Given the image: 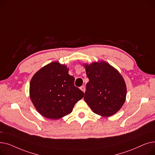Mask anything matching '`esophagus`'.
Here are the masks:
<instances>
[{"instance_id":"1","label":"esophagus","mask_w":155,"mask_h":155,"mask_svg":"<svg viewBox=\"0 0 155 155\" xmlns=\"http://www.w3.org/2000/svg\"><path fill=\"white\" fill-rule=\"evenodd\" d=\"M80 90L82 91V92H85V86L83 85V86H82V87H80Z\"/></svg>"}]
</instances>
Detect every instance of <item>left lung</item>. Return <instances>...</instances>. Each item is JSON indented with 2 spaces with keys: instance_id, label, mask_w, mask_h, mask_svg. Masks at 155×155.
Returning a JSON list of instances; mask_svg holds the SVG:
<instances>
[{
  "instance_id": "8db88e82",
  "label": "left lung",
  "mask_w": 155,
  "mask_h": 155,
  "mask_svg": "<svg viewBox=\"0 0 155 155\" xmlns=\"http://www.w3.org/2000/svg\"><path fill=\"white\" fill-rule=\"evenodd\" d=\"M89 82L84 100L97 114L109 117L123 106L127 88L120 73L105 61L84 64Z\"/></svg>"
}]
</instances>
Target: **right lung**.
<instances>
[{
    "label": "right lung",
    "mask_w": 155,
    "mask_h": 155,
    "mask_svg": "<svg viewBox=\"0 0 155 155\" xmlns=\"http://www.w3.org/2000/svg\"><path fill=\"white\" fill-rule=\"evenodd\" d=\"M66 65L57 61L48 64L32 77L29 85L31 100L43 116L58 119L72 112L84 93L74 85Z\"/></svg>",
    "instance_id": "add662e5"
}]
</instances>
